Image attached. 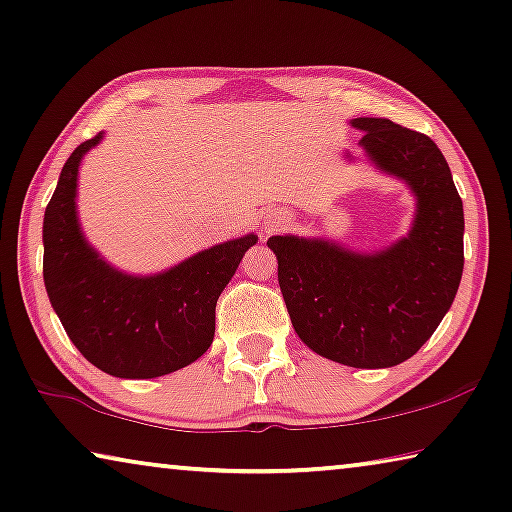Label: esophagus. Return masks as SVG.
<instances>
[{
	"mask_svg": "<svg viewBox=\"0 0 512 512\" xmlns=\"http://www.w3.org/2000/svg\"><path fill=\"white\" fill-rule=\"evenodd\" d=\"M287 223H289V218L282 216V213H278V216H273V218L266 220L264 232H276V230H280V227H285Z\"/></svg>",
	"mask_w": 512,
	"mask_h": 512,
	"instance_id": "34e87169",
	"label": "esophagus"
}]
</instances>
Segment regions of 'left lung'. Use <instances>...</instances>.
Wrapping results in <instances>:
<instances>
[{
  "label": "left lung",
  "instance_id": "1",
  "mask_svg": "<svg viewBox=\"0 0 512 512\" xmlns=\"http://www.w3.org/2000/svg\"><path fill=\"white\" fill-rule=\"evenodd\" d=\"M361 147L416 195L411 232L379 253L299 236L266 241L294 331L312 352L352 368H391L421 349L451 308L464 269V211L430 137L358 117Z\"/></svg>",
  "mask_w": 512,
  "mask_h": 512
}]
</instances>
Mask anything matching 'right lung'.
Masks as SVG:
<instances>
[{
    "mask_svg": "<svg viewBox=\"0 0 512 512\" xmlns=\"http://www.w3.org/2000/svg\"><path fill=\"white\" fill-rule=\"evenodd\" d=\"M82 142L64 163L43 218V280L61 326L98 370L121 379L170 375L213 342L218 296L257 236L225 241L156 276H126L82 236L75 209Z\"/></svg>",
    "mask_w": 512,
    "mask_h": 512,
    "instance_id": "add662e5",
    "label": "right lung"
}]
</instances>
